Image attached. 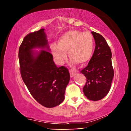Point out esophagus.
Wrapping results in <instances>:
<instances>
[{
	"label": "esophagus",
	"instance_id": "obj_1",
	"mask_svg": "<svg viewBox=\"0 0 131 131\" xmlns=\"http://www.w3.org/2000/svg\"><path fill=\"white\" fill-rule=\"evenodd\" d=\"M69 72H70V75L71 77H73L75 74H76V72H74V70H73L72 69L69 70Z\"/></svg>",
	"mask_w": 131,
	"mask_h": 131
}]
</instances>
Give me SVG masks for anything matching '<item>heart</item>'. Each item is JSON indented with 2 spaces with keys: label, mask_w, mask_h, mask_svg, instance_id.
Listing matches in <instances>:
<instances>
[{
  "label": "heart",
  "mask_w": 131,
  "mask_h": 131,
  "mask_svg": "<svg viewBox=\"0 0 131 131\" xmlns=\"http://www.w3.org/2000/svg\"><path fill=\"white\" fill-rule=\"evenodd\" d=\"M94 47V37L88 32H82L70 30L63 34L57 40V44L52 43L51 51L55 61L62 65L69 57L72 63L84 65L91 58Z\"/></svg>",
  "instance_id": "1"
}]
</instances>
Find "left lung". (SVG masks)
<instances>
[{"mask_svg": "<svg viewBox=\"0 0 131 131\" xmlns=\"http://www.w3.org/2000/svg\"><path fill=\"white\" fill-rule=\"evenodd\" d=\"M95 39L94 54L87 66L81 71L87 81L83 88L85 96L91 101L103 98L109 92L114 70L112 63V52L101 35L91 32Z\"/></svg>", "mask_w": 131, "mask_h": 131, "instance_id": "8db88e82", "label": "left lung"}]
</instances>
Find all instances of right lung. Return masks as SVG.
Listing matches in <instances>:
<instances>
[{
  "label": "right lung",
  "instance_id": "add662e5",
  "mask_svg": "<svg viewBox=\"0 0 131 131\" xmlns=\"http://www.w3.org/2000/svg\"><path fill=\"white\" fill-rule=\"evenodd\" d=\"M35 48L42 50L35 52ZM44 29L28 34L19 48L22 79L37 102L46 107L59 105L65 99L70 74L65 66L57 67L50 52Z\"/></svg>",
  "mask_w": 131,
  "mask_h": 131
}]
</instances>
